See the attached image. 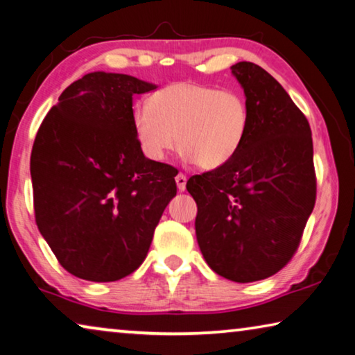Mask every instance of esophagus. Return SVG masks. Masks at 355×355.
<instances>
[{
	"instance_id": "obj_1",
	"label": "esophagus",
	"mask_w": 355,
	"mask_h": 355,
	"mask_svg": "<svg viewBox=\"0 0 355 355\" xmlns=\"http://www.w3.org/2000/svg\"><path fill=\"white\" fill-rule=\"evenodd\" d=\"M175 182H177V187L180 191H184V188H187V175H183V173H178L175 177Z\"/></svg>"
}]
</instances>
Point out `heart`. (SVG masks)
<instances>
[{
	"mask_svg": "<svg viewBox=\"0 0 355 355\" xmlns=\"http://www.w3.org/2000/svg\"><path fill=\"white\" fill-rule=\"evenodd\" d=\"M250 111L244 95L199 83H173L132 110V127L145 155L162 159L178 144L205 171L230 162L244 144Z\"/></svg>",
	"mask_w": 355,
	"mask_h": 355,
	"instance_id": "heart-1",
	"label": "heart"
}]
</instances>
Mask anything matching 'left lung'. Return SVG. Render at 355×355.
<instances>
[{
    "mask_svg": "<svg viewBox=\"0 0 355 355\" xmlns=\"http://www.w3.org/2000/svg\"><path fill=\"white\" fill-rule=\"evenodd\" d=\"M250 121L230 162L193 175L196 237L218 276L255 282L280 271L300 245L315 204L313 137L306 116L266 70L239 62Z\"/></svg>",
    "mask_w": 355,
    "mask_h": 355,
    "instance_id": "obj_1",
    "label": "left lung"
}]
</instances>
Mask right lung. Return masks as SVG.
Returning <instances> with one entry per match:
<instances>
[{
	"instance_id": "right-lung-1",
	"label": "right lung",
	"mask_w": 355,
	"mask_h": 355,
	"mask_svg": "<svg viewBox=\"0 0 355 355\" xmlns=\"http://www.w3.org/2000/svg\"><path fill=\"white\" fill-rule=\"evenodd\" d=\"M155 89L121 73H87L62 92L36 134V225L79 279L114 282L134 272L177 194V168L145 157L132 127V97Z\"/></svg>"
}]
</instances>
